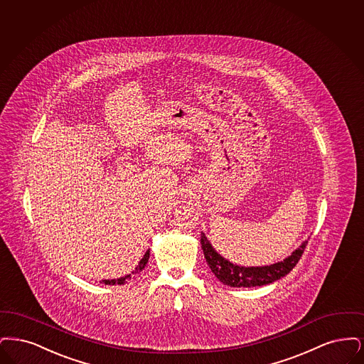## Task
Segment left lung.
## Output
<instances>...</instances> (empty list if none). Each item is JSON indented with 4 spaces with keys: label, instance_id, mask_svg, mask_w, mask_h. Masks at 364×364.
I'll list each match as a JSON object with an SVG mask.
<instances>
[{
    "label": "left lung",
    "instance_id": "obj_1",
    "mask_svg": "<svg viewBox=\"0 0 364 364\" xmlns=\"http://www.w3.org/2000/svg\"><path fill=\"white\" fill-rule=\"evenodd\" d=\"M201 247L204 250L206 264L209 265L213 274L222 282L223 284L230 287H261V285L270 284L285 274H288L295 265L299 262L301 254L306 249V242L301 245L298 250H295L284 261L269 265V267H239L234 265L220 254L216 253L209 240L206 239L205 234H201Z\"/></svg>",
    "mask_w": 364,
    "mask_h": 364
}]
</instances>
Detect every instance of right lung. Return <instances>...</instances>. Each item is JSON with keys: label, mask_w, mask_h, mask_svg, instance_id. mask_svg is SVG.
<instances>
[{"label": "right lung", "mask_w": 364, "mask_h": 364, "mask_svg": "<svg viewBox=\"0 0 364 364\" xmlns=\"http://www.w3.org/2000/svg\"><path fill=\"white\" fill-rule=\"evenodd\" d=\"M148 258H149V252H146V253H145V255L142 257L141 261L139 262V265H137V268H136V270L133 272V274H136V273L141 272L142 269L145 268V265H146V262H148ZM127 279H132V277H130V274H129V276H125V277H121V279H117V280H103V283L107 285H122L125 284V282H127Z\"/></svg>", "instance_id": "1"}]
</instances>
